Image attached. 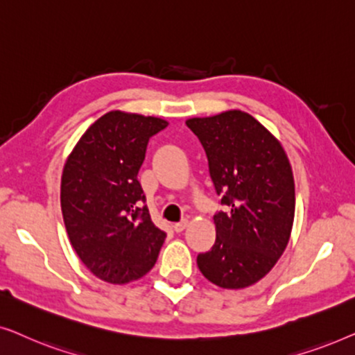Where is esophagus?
<instances>
[{
	"label": "esophagus",
	"mask_w": 355,
	"mask_h": 355,
	"mask_svg": "<svg viewBox=\"0 0 355 355\" xmlns=\"http://www.w3.org/2000/svg\"><path fill=\"white\" fill-rule=\"evenodd\" d=\"M186 227H187V220H182V221L174 223V225H173V230L176 232H182L184 230H186Z\"/></svg>",
	"instance_id": "1"
}]
</instances>
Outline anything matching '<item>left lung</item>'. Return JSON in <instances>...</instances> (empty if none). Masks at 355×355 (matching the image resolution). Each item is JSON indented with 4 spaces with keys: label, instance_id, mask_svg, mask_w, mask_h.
I'll return each instance as SVG.
<instances>
[{
    "label": "left lung",
    "instance_id": "obj_1",
    "mask_svg": "<svg viewBox=\"0 0 355 355\" xmlns=\"http://www.w3.org/2000/svg\"><path fill=\"white\" fill-rule=\"evenodd\" d=\"M186 124L205 150L225 207L213 216L216 241L198 254V270L220 288H247L273 268L289 242L295 210L289 159L278 140L244 111Z\"/></svg>",
    "mask_w": 355,
    "mask_h": 355
}]
</instances>
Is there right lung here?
<instances>
[{
  "label": "right lung",
  "mask_w": 355,
  "mask_h": 355,
  "mask_svg": "<svg viewBox=\"0 0 355 355\" xmlns=\"http://www.w3.org/2000/svg\"><path fill=\"white\" fill-rule=\"evenodd\" d=\"M166 125L152 116L110 111L85 130L62 169L67 236L82 263L108 283L148 273L166 237L153 225L137 179L148 140Z\"/></svg>",
  "instance_id": "add662e5"
}]
</instances>
